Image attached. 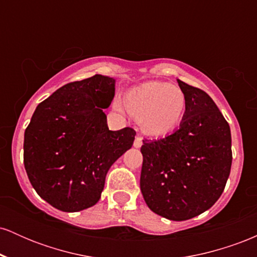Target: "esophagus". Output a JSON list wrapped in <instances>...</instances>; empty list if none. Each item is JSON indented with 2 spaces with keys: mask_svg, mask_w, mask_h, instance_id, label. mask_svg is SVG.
I'll list each match as a JSON object with an SVG mask.
<instances>
[{
  "mask_svg": "<svg viewBox=\"0 0 257 257\" xmlns=\"http://www.w3.org/2000/svg\"><path fill=\"white\" fill-rule=\"evenodd\" d=\"M141 145H143V137H141V135H137L134 141V147L139 149V147H141Z\"/></svg>",
  "mask_w": 257,
  "mask_h": 257,
  "instance_id": "obj_1",
  "label": "esophagus"
}]
</instances>
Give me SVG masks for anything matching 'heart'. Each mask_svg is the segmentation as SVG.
Returning a JSON list of instances; mask_svg holds the SVG:
<instances>
[{"label": "heart", "instance_id": "1", "mask_svg": "<svg viewBox=\"0 0 257 257\" xmlns=\"http://www.w3.org/2000/svg\"><path fill=\"white\" fill-rule=\"evenodd\" d=\"M114 108L129 113L152 137H164L175 131L186 111V96L179 87L164 82H147L128 91L125 105L116 99Z\"/></svg>", "mask_w": 257, "mask_h": 257}]
</instances>
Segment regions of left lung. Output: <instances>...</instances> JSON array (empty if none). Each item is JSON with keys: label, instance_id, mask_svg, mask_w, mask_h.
Wrapping results in <instances>:
<instances>
[{"label": "left lung", "instance_id": "left-lung-1", "mask_svg": "<svg viewBox=\"0 0 257 257\" xmlns=\"http://www.w3.org/2000/svg\"><path fill=\"white\" fill-rule=\"evenodd\" d=\"M186 96L180 128L143 140L140 188L147 206L166 219L184 221L204 213L222 194L232 166L229 125L213 99L178 79Z\"/></svg>", "mask_w": 257, "mask_h": 257}]
</instances>
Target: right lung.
<instances>
[{
	"instance_id": "add662e5",
	"label": "right lung",
	"mask_w": 257,
	"mask_h": 257,
	"mask_svg": "<svg viewBox=\"0 0 257 257\" xmlns=\"http://www.w3.org/2000/svg\"><path fill=\"white\" fill-rule=\"evenodd\" d=\"M113 96L114 79L95 75L59 88L32 114L25 170L38 196L59 210L96 204L108 169L133 146V128L108 131L104 108Z\"/></svg>"
}]
</instances>
